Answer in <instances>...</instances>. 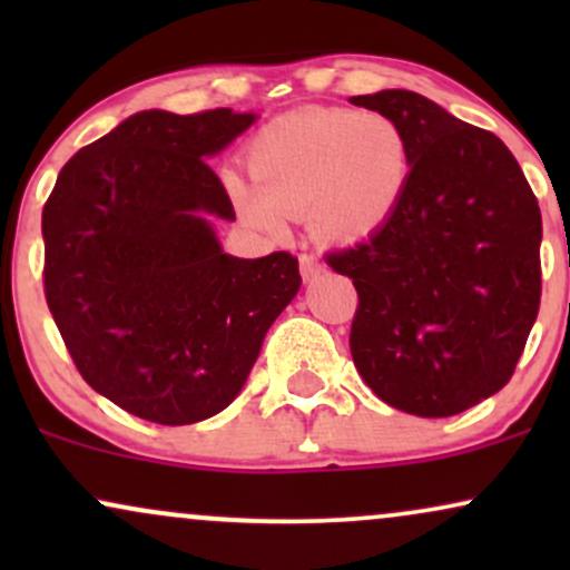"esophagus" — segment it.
<instances>
[{
  "instance_id": "esophagus-1",
  "label": "esophagus",
  "mask_w": 570,
  "mask_h": 570,
  "mask_svg": "<svg viewBox=\"0 0 570 570\" xmlns=\"http://www.w3.org/2000/svg\"><path fill=\"white\" fill-rule=\"evenodd\" d=\"M322 271H324L322 259L313 257V254H299V273H303L305 281H313Z\"/></svg>"
}]
</instances>
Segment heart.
<instances>
[{"label":"heart","instance_id":"obj_1","mask_svg":"<svg viewBox=\"0 0 570 570\" xmlns=\"http://www.w3.org/2000/svg\"><path fill=\"white\" fill-rule=\"evenodd\" d=\"M246 181L222 176L238 217L278 233L286 214H307L330 244L367 238L396 212L412 174L410 139L394 117L356 109H307L267 126L246 153Z\"/></svg>","mask_w":570,"mask_h":570}]
</instances>
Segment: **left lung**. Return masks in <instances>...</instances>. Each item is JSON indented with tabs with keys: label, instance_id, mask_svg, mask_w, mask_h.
Instances as JSON below:
<instances>
[{
	"label": "left lung",
	"instance_id": "left-lung-1",
	"mask_svg": "<svg viewBox=\"0 0 570 570\" xmlns=\"http://www.w3.org/2000/svg\"><path fill=\"white\" fill-rule=\"evenodd\" d=\"M394 117L412 174L383 227L326 254L353 278L351 356L391 407L448 417L509 383L541 303V212L499 136L412 90L351 98Z\"/></svg>",
	"mask_w": 570,
	"mask_h": 570
}]
</instances>
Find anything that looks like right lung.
<instances>
[{
	"label": "right lung",
	"instance_id": "1",
	"mask_svg": "<svg viewBox=\"0 0 570 570\" xmlns=\"http://www.w3.org/2000/svg\"><path fill=\"white\" fill-rule=\"evenodd\" d=\"M252 122L233 109L128 117L61 168L42 208L45 299L71 362L144 421L225 410L303 281L289 252L230 257L208 225L235 212L203 158Z\"/></svg>",
	"mask_w": 570,
	"mask_h": 570
}]
</instances>
